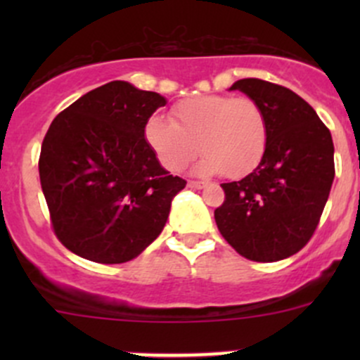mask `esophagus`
I'll list each match as a JSON object with an SVG mask.
<instances>
[{
  "label": "esophagus",
  "instance_id": "esophagus-1",
  "mask_svg": "<svg viewBox=\"0 0 360 360\" xmlns=\"http://www.w3.org/2000/svg\"><path fill=\"white\" fill-rule=\"evenodd\" d=\"M188 186L195 188V190H202V188H205V183L203 181H188Z\"/></svg>",
  "mask_w": 360,
  "mask_h": 360
}]
</instances>
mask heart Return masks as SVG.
Segmentation results:
<instances>
[{
	"label": "heart",
	"mask_w": 360,
	"mask_h": 360,
	"mask_svg": "<svg viewBox=\"0 0 360 360\" xmlns=\"http://www.w3.org/2000/svg\"><path fill=\"white\" fill-rule=\"evenodd\" d=\"M172 118L151 116L144 125L148 146L170 172L186 169L200 151L197 172L238 179L264 157L270 125L263 108L249 97L191 96L172 108Z\"/></svg>",
	"instance_id": "obj_1"
}]
</instances>
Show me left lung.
Returning <instances> with one entry per match:
<instances>
[{"label":"left lung","instance_id":"obj_1","mask_svg":"<svg viewBox=\"0 0 360 360\" xmlns=\"http://www.w3.org/2000/svg\"><path fill=\"white\" fill-rule=\"evenodd\" d=\"M230 90L263 108L270 137L249 176L221 184L224 202L214 219L240 256L274 263L303 249L317 228L335 179L333 137L314 108L285 86L244 78Z\"/></svg>","mask_w":360,"mask_h":360}]
</instances>
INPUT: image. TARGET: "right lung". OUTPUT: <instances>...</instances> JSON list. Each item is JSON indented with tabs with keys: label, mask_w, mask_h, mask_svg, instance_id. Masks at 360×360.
Returning a JSON list of instances; mask_svg holds the SVG:
<instances>
[{
	"label": "right lung",
	"mask_w": 360,
	"mask_h": 360,
	"mask_svg": "<svg viewBox=\"0 0 360 360\" xmlns=\"http://www.w3.org/2000/svg\"><path fill=\"white\" fill-rule=\"evenodd\" d=\"M167 99L110 82L53 118L41 144L39 181L57 238L76 256L118 264L162 233L186 181L160 165L144 125Z\"/></svg>",
	"instance_id": "obj_1"
}]
</instances>
